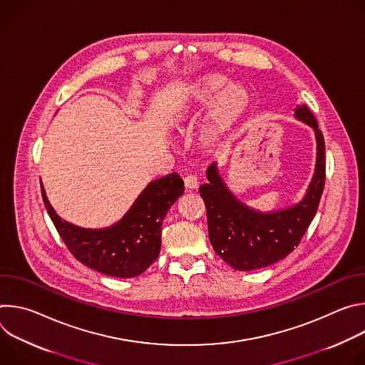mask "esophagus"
<instances>
[{
  "label": "esophagus",
  "instance_id": "esophagus-1",
  "mask_svg": "<svg viewBox=\"0 0 365 365\" xmlns=\"http://www.w3.org/2000/svg\"><path fill=\"white\" fill-rule=\"evenodd\" d=\"M183 182H185V186L189 189V190H192V189H196L197 187V179H196V176H193V175H187L185 179H183Z\"/></svg>",
  "mask_w": 365,
  "mask_h": 365
}]
</instances>
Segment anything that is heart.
Wrapping results in <instances>:
<instances>
[{
	"instance_id": "1",
	"label": "heart",
	"mask_w": 365,
	"mask_h": 365,
	"mask_svg": "<svg viewBox=\"0 0 365 365\" xmlns=\"http://www.w3.org/2000/svg\"><path fill=\"white\" fill-rule=\"evenodd\" d=\"M227 84L228 79L220 73L199 78L189 85L179 103V118L193 117L212 103L199 133V138L206 147L220 144L248 107L250 96L247 89L237 83L228 87Z\"/></svg>"
}]
</instances>
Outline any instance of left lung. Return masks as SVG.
<instances>
[{
	"label": "left lung",
	"mask_w": 365,
	"mask_h": 365,
	"mask_svg": "<svg viewBox=\"0 0 365 365\" xmlns=\"http://www.w3.org/2000/svg\"><path fill=\"white\" fill-rule=\"evenodd\" d=\"M294 117L314 128L317 135L315 173L300 202L272 212L252 210L228 189L217 163L207 168V183L199 187L211 244L235 270L250 272L280 262L299 245L317 215L325 185V141L315 115L306 106H299Z\"/></svg>",
	"instance_id": "left-lung-1"
}]
</instances>
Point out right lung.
<instances>
[{
  "instance_id": "right-lung-1",
  "label": "right lung",
  "mask_w": 365,
  "mask_h": 365,
  "mask_svg": "<svg viewBox=\"0 0 365 365\" xmlns=\"http://www.w3.org/2000/svg\"><path fill=\"white\" fill-rule=\"evenodd\" d=\"M183 190V180L178 173L153 180L117 224L89 230L62 220L41 186L48 217L73 257L95 272L120 279L144 273L159 257L163 220Z\"/></svg>"
}]
</instances>
